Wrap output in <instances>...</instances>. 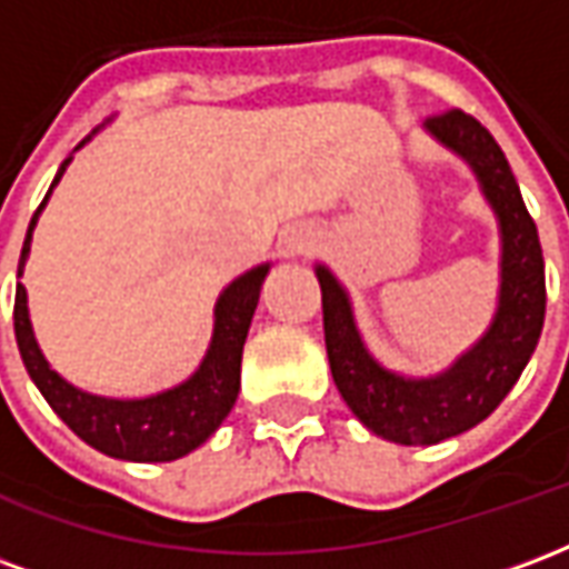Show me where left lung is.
Returning <instances> with one entry per match:
<instances>
[{"label":"left lung","instance_id":"obj_1","mask_svg":"<svg viewBox=\"0 0 569 569\" xmlns=\"http://www.w3.org/2000/svg\"><path fill=\"white\" fill-rule=\"evenodd\" d=\"M427 128L472 163L500 216L502 289L500 310L488 335L439 378L406 381L369 357L359 341L345 289L326 268H317L335 387L375 436L396 445H436L481 423L521 378L546 320V261L537 224L527 212L502 149L490 130L463 109L429 116Z\"/></svg>","mask_w":569,"mask_h":569}]
</instances>
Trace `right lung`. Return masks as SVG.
Here are the masks:
<instances>
[{
    "label": "right lung",
    "mask_w": 569,
    "mask_h": 569,
    "mask_svg": "<svg viewBox=\"0 0 569 569\" xmlns=\"http://www.w3.org/2000/svg\"><path fill=\"white\" fill-rule=\"evenodd\" d=\"M69 158L60 163L54 182L67 170ZM48 188V194H51ZM44 194V200H48ZM44 200L39 203L36 216L42 212ZM30 231L23 240L18 261V277L23 273V259L30 252ZM268 264H261L256 271L243 273L240 280L228 286L216 305V329H212V345L207 359L200 362L198 375L176 390H167L151 399H103L76 390L67 383L51 366L44 362L42 350L36 345L27 317V289L18 283L14 292V338L23 366L30 371L36 387L42 390L48 406L54 408L57 418L63 420L79 439H84L97 451L118 457V460H133V463H167L176 457H186L198 445L210 439L219 429L228 411L237 402L240 390V359H243V341H247L249 322L259 305L261 283H264Z\"/></svg>",
    "instance_id": "right-lung-1"
}]
</instances>
